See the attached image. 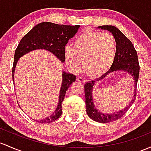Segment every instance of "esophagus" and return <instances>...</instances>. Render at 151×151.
I'll list each match as a JSON object with an SVG mask.
<instances>
[{"instance_id":"esophagus-1","label":"esophagus","mask_w":151,"mask_h":151,"mask_svg":"<svg viewBox=\"0 0 151 151\" xmlns=\"http://www.w3.org/2000/svg\"><path fill=\"white\" fill-rule=\"evenodd\" d=\"M77 80L79 81V82H86V79H84V77H77Z\"/></svg>"}]
</instances>
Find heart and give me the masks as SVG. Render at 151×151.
I'll return each instance as SVG.
<instances>
[{
    "instance_id": "b5f03b06",
    "label": "heart",
    "mask_w": 151,
    "mask_h": 151,
    "mask_svg": "<svg viewBox=\"0 0 151 151\" xmlns=\"http://www.w3.org/2000/svg\"><path fill=\"white\" fill-rule=\"evenodd\" d=\"M117 41L110 33L86 31L64 49L67 67L78 72L82 64L89 74L99 76L110 69L117 54Z\"/></svg>"
}]
</instances>
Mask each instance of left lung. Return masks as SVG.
Returning a JSON list of instances; mask_svg holds the SVG:
<instances>
[{
  "label": "left lung",
  "instance_id": "obj_1",
  "mask_svg": "<svg viewBox=\"0 0 151 151\" xmlns=\"http://www.w3.org/2000/svg\"><path fill=\"white\" fill-rule=\"evenodd\" d=\"M97 28L102 30H107L114 36L117 41V54H116L113 64L109 69V71H107L100 78L95 79L94 80L90 81L84 84V94H85L86 109H87V113L89 117L96 122L107 123V122L115 121L122 117L135 101L136 98V87L139 72H140V67H139L138 60H137L136 50L134 48L131 41L129 40L120 30L114 26H98ZM116 70L125 71L133 77L135 82L134 86L135 89L132 100L129 105L122 110L112 114L101 113L96 108L93 104L92 97L93 86L95 83L99 81L100 80H103L109 73Z\"/></svg>",
  "mask_w": 151,
  "mask_h": 151
}]
</instances>
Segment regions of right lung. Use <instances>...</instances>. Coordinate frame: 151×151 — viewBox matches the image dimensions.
<instances>
[{"mask_svg": "<svg viewBox=\"0 0 151 151\" xmlns=\"http://www.w3.org/2000/svg\"><path fill=\"white\" fill-rule=\"evenodd\" d=\"M79 28V25L56 24L50 22H42L36 25L22 38L15 51L14 66L12 69L13 82L16 64L21 57L34 50L44 49L54 54L61 62H65L64 49L70 39L75 35ZM76 77L70 73L62 72V83L59 91V102L56 110L49 117L36 121L40 123H49L57 120L62 115V102L69 86L75 82Z\"/></svg>", "mask_w": 151, "mask_h": 151, "instance_id": "obj_1", "label": "right lung"}]
</instances>
